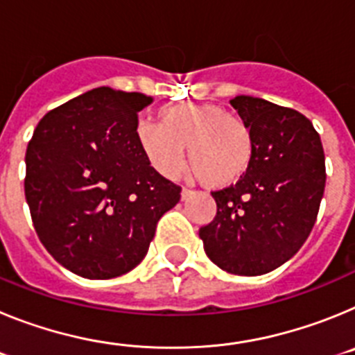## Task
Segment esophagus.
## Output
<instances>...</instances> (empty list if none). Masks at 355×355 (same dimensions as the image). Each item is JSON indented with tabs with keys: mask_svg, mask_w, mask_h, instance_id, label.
I'll list each match as a JSON object with an SVG mask.
<instances>
[{
	"mask_svg": "<svg viewBox=\"0 0 355 355\" xmlns=\"http://www.w3.org/2000/svg\"><path fill=\"white\" fill-rule=\"evenodd\" d=\"M193 193L196 192H193L192 188H183V190H181V200H188L190 197L193 196Z\"/></svg>",
	"mask_w": 355,
	"mask_h": 355,
	"instance_id": "obj_1",
	"label": "esophagus"
}]
</instances>
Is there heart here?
<instances>
[{
	"label": "heart",
	"mask_w": 355,
	"mask_h": 355,
	"mask_svg": "<svg viewBox=\"0 0 355 355\" xmlns=\"http://www.w3.org/2000/svg\"><path fill=\"white\" fill-rule=\"evenodd\" d=\"M137 142L144 158L167 178L183 171L184 147L199 180L222 188L247 174L254 159V139L241 119L208 103H181L158 114V124L142 122Z\"/></svg>",
	"instance_id": "b5f03b06"
}]
</instances>
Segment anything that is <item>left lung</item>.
Wrapping results in <instances>:
<instances>
[{"label": "left lung", "mask_w": 355, "mask_h": 355, "mask_svg": "<svg viewBox=\"0 0 355 355\" xmlns=\"http://www.w3.org/2000/svg\"><path fill=\"white\" fill-rule=\"evenodd\" d=\"M231 106L249 126L254 159L247 174L211 192L213 222L199 229L208 258L236 275H261L286 263L316 222L325 188V155L311 121L252 96Z\"/></svg>", "instance_id": "left-lung-1"}]
</instances>
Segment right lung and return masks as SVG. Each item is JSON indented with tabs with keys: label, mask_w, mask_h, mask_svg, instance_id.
<instances>
[{
	"label": "right lung",
	"mask_w": 355,
	"mask_h": 355,
	"mask_svg": "<svg viewBox=\"0 0 355 355\" xmlns=\"http://www.w3.org/2000/svg\"><path fill=\"white\" fill-rule=\"evenodd\" d=\"M140 92L99 87L40 119L26 149L24 193L39 240L87 279H112L146 258L181 187L159 175L137 142Z\"/></svg>",
	"instance_id": "obj_1"
}]
</instances>
